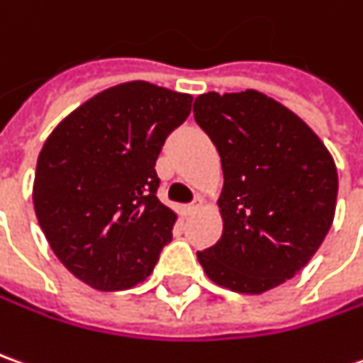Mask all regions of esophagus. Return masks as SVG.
Returning <instances> with one entry per match:
<instances>
[{
  "mask_svg": "<svg viewBox=\"0 0 363 363\" xmlns=\"http://www.w3.org/2000/svg\"><path fill=\"white\" fill-rule=\"evenodd\" d=\"M200 206H202V202H200V199H196L192 204H186V206H184V214L190 216V214H194L196 210H200Z\"/></svg>",
  "mask_w": 363,
  "mask_h": 363,
  "instance_id": "34e87169",
  "label": "esophagus"
}]
</instances>
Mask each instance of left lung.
I'll return each instance as SVG.
<instances>
[{
	"mask_svg": "<svg viewBox=\"0 0 363 363\" xmlns=\"http://www.w3.org/2000/svg\"><path fill=\"white\" fill-rule=\"evenodd\" d=\"M194 120L224 171L222 238L199 252L210 281L261 295L311 261L336 212L338 173L328 149L296 113L257 90L200 94Z\"/></svg>",
	"mask_w": 363,
	"mask_h": 363,
	"instance_id": "8db88e82",
	"label": "left lung"
}]
</instances>
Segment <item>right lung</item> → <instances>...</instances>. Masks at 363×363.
<instances>
[{"label": "right lung", "mask_w": 363, "mask_h": 363, "mask_svg": "<svg viewBox=\"0 0 363 363\" xmlns=\"http://www.w3.org/2000/svg\"><path fill=\"white\" fill-rule=\"evenodd\" d=\"M192 96L143 80L96 94L52 129L37 159L33 204L60 263L98 291L145 281L177 214L157 199V157Z\"/></svg>", "instance_id": "obj_1"}]
</instances>
